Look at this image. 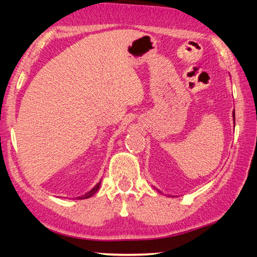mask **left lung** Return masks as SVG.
I'll use <instances>...</instances> for the list:
<instances>
[{
	"instance_id": "obj_1",
	"label": "left lung",
	"mask_w": 257,
	"mask_h": 257,
	"mask_svg": "<svg viewBox=\"0 0 257 257\" xmlns=\"http://www.w3.org/2000/svg\"><path fill=\"white\" fill-rule=\"evenodd\" d=\"M233 119H234V111H233Z\"/></svg>"
}]
</instances>
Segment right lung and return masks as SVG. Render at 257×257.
Here are the masks:
<instances>
[{"label":"right lung","instance_id":"add662e5","mask_svg":"<svg viewBox=\"0 0 257 257\" xmlns=\"http://www.w3.org/2000/svg\"><path fill=\"white\" fill-rule=\"evenodd\" d=\"M99 186H101V181L98 182V184L94 187V188L92 189V190H89L88 193L87 194H85V195H82V196H79V197H77V199H85V198H89L90 196H93V195L96 193V191L98 190V188H99Z\"/></svg>","mask_w":257,"mask_h":257}]
</instances>
